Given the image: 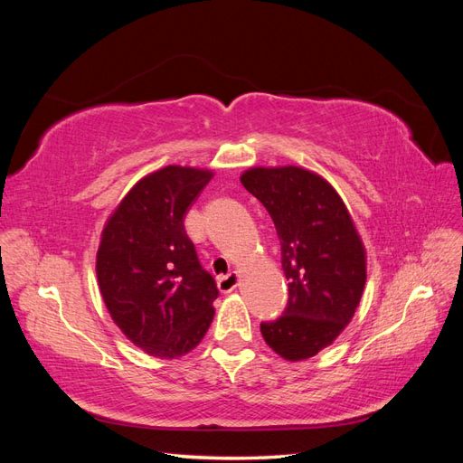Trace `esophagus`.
I'll use <instances>...</instances> for the list:
<instances>
[{
  "mask_svg": "<svg viewBox=\"0 0 463 463\" xmlns=\"http://www.w3.org/2000/svg\"><path fill=\"white\" fill-rule=\"evenodd\" d=\"M237 284H240V274L237 272H230L226 276H220L218 278V289L222 293H230L237 288Z\"/></svg>",
  "mask_w": 463,
  "mask_h": 463,
  "instance_id": "1",
  "label": "esophagus"
}]
</instances>
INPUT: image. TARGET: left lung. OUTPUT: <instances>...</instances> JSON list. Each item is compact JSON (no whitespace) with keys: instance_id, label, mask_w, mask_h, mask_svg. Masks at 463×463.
<instances>
[{"instance_id":"obj_1","label":"left lung","mask_w":463,"mask_h":463,"mask_svg":"<svg viewBox=\"0 0 463 463\" xmlns=\"http://www.w3.org/2000/svg\"><path fill=\"white\" fill-rule=\"evenodd\" d=\"M241 184L274 222L289 291L284 315L262 322L260 334L279 357L305 361L354 318L367 282L365 245L340 194L311 170L257 165Z\"/></svg>"}]
</instances>
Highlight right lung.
I'll list each match as a JSON object with an SVG mask.
<instances>
[{
	"mask_svg": "<svg viewBox=\"0 0 463 463\" xmlns=\"http://www.w3.org/2000/svg\"><path fill=\"white\" fill-rule=\"evenodd\" d=\"M201 167L165 165L138 179L102 230L96 276L111 320L145 354L177 359L214 318L218 288L197 259L184 220L213 179Z\"/></svg>",
	"mask_w": 463,
	"mask_h": 463,
	"instance_id": "add662e5",
	"label": "right lung"
}]
</instances>
